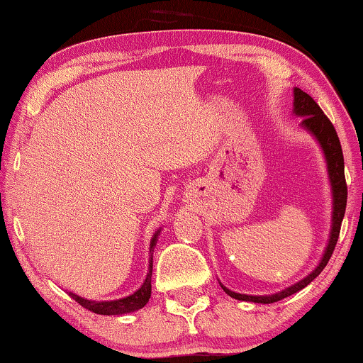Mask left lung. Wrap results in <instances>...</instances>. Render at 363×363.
Masks as SVG:
<instances>
[{
    "label": "left lung",
    "mask_w": 363,
    "mask_h": 363,
    "mask_svg": "<svg viewBox=\"0 0 363 363\" xmlns=\"http://www.w3.org/2000/svg\"><path fill=\"white\" fill-rule=\"evenodd\" d=\"M292 112H294L297 117H302L301 125L315 137V140L319 142L322 152H324V157L327 162V172H329V180L332 186V198H334V201H332L334 203V206H332V210L334 211H332V230H330L329 245L325 247L324 256H322L319 266H317L309 276H306L304 279L296 282V284L286 287L284 291L276 292V294L247 296V294H240V292H233L221 284L223 291H225L228 296H231L233 299L257 302V304H272V302H277L281 299H286V297H289L292 294H296L297 291L304 289L307 284H311V282L320 274L322 269L327 266V262H329L332 252L335 250L337 240H339L340 225H342V220H344L345 206H347L344 153H342L340 140L339 137H337L334 125H332V122L327 118L325 113L322 112V108L317 106V102L309 96V94L301 91L299 87L294 89V111Z\"/></svg>",
    "instance_id": "obj_1"
}]
</instances>
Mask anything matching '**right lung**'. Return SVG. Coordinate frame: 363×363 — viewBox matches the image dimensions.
<instances>
[{
    "label": "right lung",
    "mask_w": 363,
    "mask_h": 363,
    "mask_svg": "<svg viewBox=\"0 0 363 363\" xmlns=\"http://www.w3.org/2000/svg\"><path fill=\"white\" fill-rule=\"evenodd\" d=\"M158 235H160V230L153 235L150 241V259H148L150 264H148V272H147L145 281H143V284L138 287L133 294L122 297V299H116V301L84 299V297L74 294V292H69V296H71L76 302H79L82 307H86V309L102 315H121V314H128V312H135L138 309H142V307L148 302V299H150V294H152V266H153L152 251H153V246L157 245Z\"/></svg>",
    "instance_id": "obj_1"
}]
</instances>
